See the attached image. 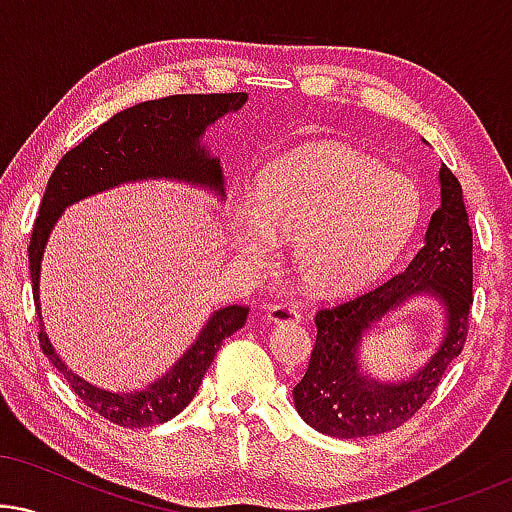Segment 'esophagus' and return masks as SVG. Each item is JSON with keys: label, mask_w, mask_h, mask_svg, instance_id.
Masks as SVG:
<instances>
[{"label": "esophagus", "mask_w": 512, "mask_h": 512, "mask_svg": "<svg viewBox=\"0 0 512 512\" xmlns=\"http://www.w3.org/2000/svg\"><path fill=\"white\" fill-rule=\"evenodd\" d=\"M268 319L270 324H293L300 321V312L289 303H275L268 307Z\"/></svg>", "instance_id": "34e87169"}]
</instances>
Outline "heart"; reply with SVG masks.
<instances>
[{"mask_svg": "<svg viewBox=\"0 0 512 512\" xmlns=\"http://www.w3.org/2000/svg\"><path fill=\"white\" fill-rule=\"evenodd\" d=\"M422 193L405 174L340 144H312L277 160L242 200L230 244L265 268L277 240H293L298 275L312 291L342 293L373 282L410 242Z\"/></svg>", "mask_w": 512, "mask_h": 512, "instance_id": "heart-1", "label": "heart"}]
</instances>
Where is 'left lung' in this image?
Instances as JSON below:
<instances>
[{
    "label": "left lung",
    "instance_id": "8db88e82",
    "mask_svg": "<svg viewBox=\"0 0 512 512\" xmlns=\"http://www.w3.org/2000/svg\"><path fill=\"white\" fill-rule=\"evenodd\" d=\"M417 292H433L448 310L444 345L427 366L401 385H382L358 373L355 354L367 328ZM473 305V233L459 179L440 167V207L424 247L387 282L321 307L314 317L317 342L303 380L293 389L298 415L335 438H363L403 426L422 410L440 377L466 345Z\"/></svg>",
    "mask_w": 512,
    "mask_h": 512
}]
</instances>
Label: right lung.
<instances>
[{
    "label": "right lung",
    "mask_w": 512,
    "mask_h": 512,
    "mask_svg": "<svg viewBox=\"0 0 512 512\" xmlns=\"http://www.w3.org/2000/svg\"><path fill=\"white\" fill-rule=\"evenodd\" d=\"M244 102L247 93H212L170 95L163 100L135 104L118 111L93 135L69 149L48 179L27 247L32 296L39 317V345L74 394L97 415L118 426L139 429L177 417L193 401L223 340L244 326L249 307L230 305L214 312L195 345L181 356L179 363H174L170 373L153 382L149 389L135 394H111L74 375L48 342L39 307V270L46 240L67 205L125 181L167 177L209 186L223 195L221 165L216 158H209L205 146H200V137L205 135L207 125L219 121L228 111H237Z\"/></svg>",
    "instance_id": "1"
}]
</instances>
